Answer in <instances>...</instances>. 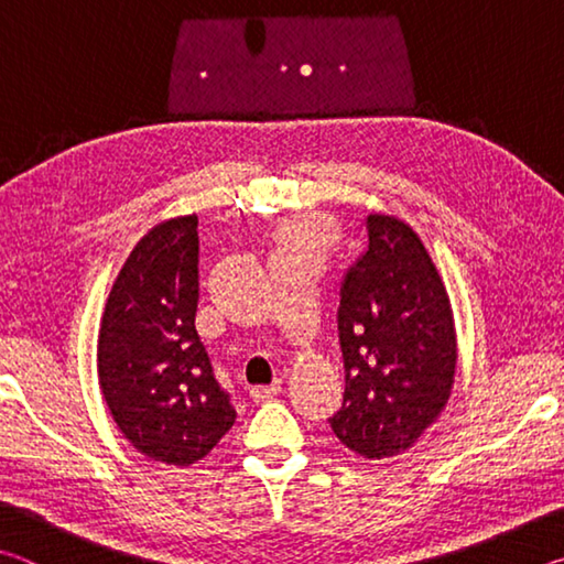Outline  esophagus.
Here are the masks:
<instances>
[{"label": "esophagus", "mask_w": 564, "mask_h": 564, "mask_svg": "<svg viewBox=\"0 0 564 564\" xmlns=\"http://www.w3.org/2000/svg\"><path fill=\"white\" fill-rule=\"evenodd\" d=\"M281 388H283L281 380H275V383H271V386H256V388H251V398L256 400V403H263V400H271L279 395Z\"/></svg>", "instance_id": "esophagus-1"}]
</instances>
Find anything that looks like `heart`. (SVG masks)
I'll return each instance as SVG.
<instances>
[{
  "instance_id": "b5f03b06",
  "label": "heart",
  "mask_w": 564,
  "mask_h": 564,
  "mask_svg": "<svg viewBox=\"0 0 564 564\" xmlns=\"http://www.w3.org/2000/svg\"><path fill=\"white\" fill-rule=\"evenodd\" d=\"M321 241V226L318 224H295L289 234H285V248H291V251H303V248H308L313 243Z\"/></svg>"
}]
</instances>
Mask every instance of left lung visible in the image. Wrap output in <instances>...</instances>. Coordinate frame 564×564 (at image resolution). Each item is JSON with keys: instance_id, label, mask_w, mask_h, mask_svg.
<instances>
[{"instance_id": "8db88e82", "label": "left lung", "mask_w": 564, "mask_h": 564, "mask_svg": "<svg viewBox=\"0 0 564 564\" xmlns=\"http://www.w3.org/2000/svg\"><path fill=\"white\" fill-rule=\"evenodd\" d=\"M368 243L340 283L343 405L328 423L368 460L405 453L451 398V299L423 241L393 216L366 218Z\"/></svg>"}]
</instances>
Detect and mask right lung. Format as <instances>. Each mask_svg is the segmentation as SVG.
Returning a JSON list of instances; mask_svg holds the SVG:
<instances>
[{
  "label": "right lung",
  "instance_id": "add662e5",
  "mask_svg": "<svg viewBox=\"0 0 564 564\" xmlns=\"http://www.w3.org/2000/svg\"><path fill=\"white\" fill-rule=\"evenodd\" d=\"M198 216L151 228L104 308L97 368L123 437L151 460L186 467L231 431V393L196 330Z\"/></svg>",
  "mask_w": 564,
  "mask_h": 564
}]
</instances>
